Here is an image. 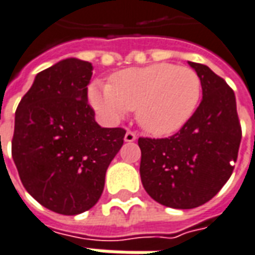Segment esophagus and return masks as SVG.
<instances>
[{
  "label": "esophagus",
  "mask_w": 255,
  "mask_h": 255,
  "mask_svg": "<svg viewBox=\"0 0 255 255\" xmlns=\"http://www.w3.org/2000/svg\"><path fill=\"white\" fill-rule=\"evenodd\" d=\"M135 138H137V135H135V133H133V131H130V130H128V131H126L125 137H124V139H125L126 142H133V141H135Z\"/></svg>",
  "instance_id": "34e87169"
}]
</instances>
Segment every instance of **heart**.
Segmentation results:
<instances>
[{"label": "heart", "instance_id": "b5f03b06", "mask_svg": "<svg viewBox=\"0 0 255 255\" xmlns=\"http://www.w3.org/2000/svg\"><path fill=\"white\" fill-rule=\"evenodd\" d=\"M202 84L188 67L156 63L118 71L110 84L94 82L89 101L107 121H117L135 110L137 121L148 133L169 135L188 122L198 107Z\"/></svg>", "mask_w": 255, "mask_h": 255}]
</instances>
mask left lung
Returning <instances> with one entry per match:
<instances>
[{
  "label": "left lung",
  "instance_id": "obj_1",
  "mask_svg": "<svg viewBox=\"0 0 255 255\" xmlns=\"http://www.w3.org/2000/svg\"><path fill=\"white\" fill-rule=\"evenodd\" d=\"M203 99L169 138H138L145 191L165 207L189 210L211 200L234 171L242 130L234 91L204 64L188 62Z\"/></svg>",
  "mask_w": 255,
  "mask_h": 255
}]
</instances>
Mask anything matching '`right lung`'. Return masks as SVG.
I'll list each match as a JSON object with an SVG mask.
<instances>
[{
    "label": "right lung",
    "mask_w": 255,
    "mask_h": 255,
    "mask_svg": "<svg viewBox=\"0 0 255 255\" xmlns=\"http://www.w3.org/2000/svg\"><path fill=\"white\" fill-rule=\"evenodd\" d=\"M91 63L64 59L39 72L16 110L11 157L21 183L62 215L94 207L124 143L122 128H101L87 101Z\"/></svg>",
    "instance_id": "add662e5"
}]
</instances>
